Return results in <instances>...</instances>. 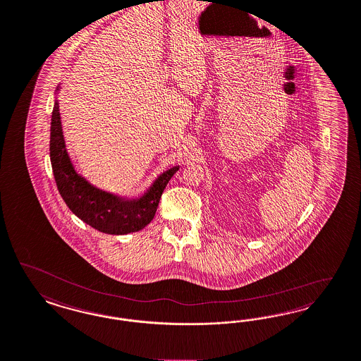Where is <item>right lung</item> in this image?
<instances>
[{
	"label": "right lung",
	"instance_id": "add662e5",
	"mask_svg": "<svg viewBox=\"0 0 361 361\" xmlns=\"http://www.w3.org/2000/svg\"><path fill=\"white\" fill-rule=\"evenodd\" d=\"M50 161L63 201L78 219L102 233L126 235L145 228L153 220L162 192L178 166L162 173L141 199L124 201L92 187L75 168L65 149L59 102H54L50 126Z\"/></svg>",
	"mask_w": 361,
	"mask_h": 361
}]
</instances>
